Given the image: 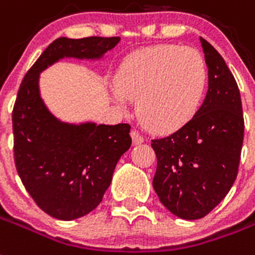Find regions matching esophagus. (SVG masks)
Returning <instances> with one entry per match:
<instances>
[{
	"instance_id": "esophagus-1",
	"label": "esophagus",
	"mask_w": 255,
	"mask_h": 255,
	"mask_svg": "<svg viewBox=\"0 0 255 255\" xmlns=\"http://www.w3.org/2000/svg\"><path fill=\"white\" fill-rule=\"evenodd\" d=\"M130 135H131V139H133L134 145H139V143L143 142V137H142L141 134L138 133L137 130H133V131L130 133Z\"/></svg>"
}]
</instances>
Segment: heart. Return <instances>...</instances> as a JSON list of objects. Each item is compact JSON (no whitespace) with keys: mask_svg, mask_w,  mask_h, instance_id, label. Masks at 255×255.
Segmentation results:
<instances>
[{"mask_svg":"<svg viewBox=\"0 0 255 255\" xmlns=\"http://www.w3.org/2000/svg\"><path fill=\"white\" fill-rule=\"evenodd\" d=\"M208 82L202 54L193 47L157 45L128 56L116 76L113 98L125 106L137 98V113L155 130H174L198 112Z\"/></svg>","mask_w":255,"mask_h":255,"instance_id":"b5f03b06","label":"heart"}]
</instances>
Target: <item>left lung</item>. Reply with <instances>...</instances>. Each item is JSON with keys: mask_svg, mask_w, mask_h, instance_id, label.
Listing matches in <instances>:
<instances>
[{"mask_svg": "<svg viewBox=\"0 0 255 255\" xmlns=\"http://www.w3.org/2000/svg\"><path fill=\"white\" fill-rule=\"evenodd\" d=\"M209 69L205 101L190 121L151 139L157 155L153 187L174 216L199 220L226 197L238 174L244 113L236 78L216 49L199 38Z\"/></svg>", "mask_w": 255, "mask_h": 255, "instance_id": "left-lung-1", "label": "left lung"}]
</instances>
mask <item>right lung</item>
<instances>
[{
	"instance_id": "obj_1",
	"label": "right lung",
	"mask_w": 255,
	"mask_h": 255,
	"mask_svg": "<svg viewBox=\"0 0 255 255\" xmlns=\"http://www.w3.org/2000/svg\"><path fill=\"white\" fill-rule=\"evenodd\" d=\"M118 42L120 37L57 38L19 85L11 114L15 167L38 208L57 220H76L100 205L131 145L130 125L61 122L39 96V73L64 57L100 58Z\"/></svg>"
}]
</instances>
